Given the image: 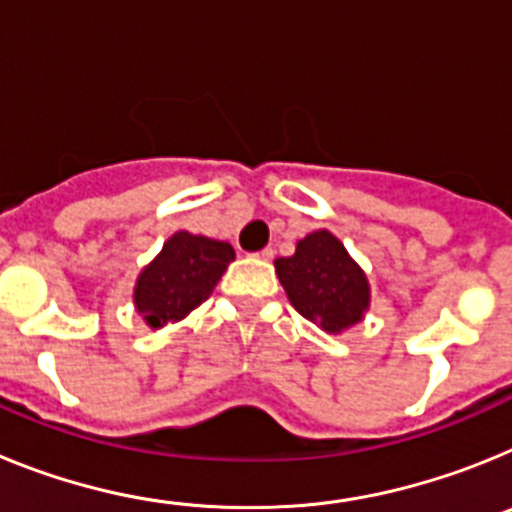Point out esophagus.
Here are the masks:
<instances>
[{
  "label": "esophagus",
  "mask_w": 512,
  "mask_h": 512,
  "mask_svg": "<svg viewBox=\"0 0 512 512\" xmlns=\"http://www.w3.org/2000/svg\"><path fill=\"white\" fill-rule=\"evenodd\" d=\"M256 256H259V259H264V261H271V259H274V248H271V246L261 248V251L256 253Z\"/></svg>",
  "instance_id": "1"
}]
</instances>
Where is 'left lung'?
<instances>
[{"label":"left lung","instance_id":"1","mask_svg":"<svg viewBox=\"0 0 512 512\" xmlns=\"http://www.w3.org/2000/svg\"><path fill=\"white\" fill-rule=\"evenodd\" d=\"M274 266L295 310L328 333H341L359 323L369 307L364 271L328 230L302 238L295 256L277 259Z\"/></svg>","mask_w":512,"mask_h":512}]
</instances>
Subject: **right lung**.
Returning a JSON list of instances; mask_svg holds the SVG:
<instances>
[{
  "mask_svg": "<svg viewBox=\"0 0 512 512\" xmlns=\"http://www.w3.org/2000/svg\"><path fill=\"white\" fill-rule=\"evenodd\" d=\"M235 251L187 230L171 235L164 251L143 269L135 284V307L151 328L182 320L212 295Z\"/></svg>",
  "mask_w": 512,
  "mask_h": 512,
  "instance_id": "add662e5",
  "label": "right lung"
}]
</instances>
